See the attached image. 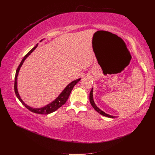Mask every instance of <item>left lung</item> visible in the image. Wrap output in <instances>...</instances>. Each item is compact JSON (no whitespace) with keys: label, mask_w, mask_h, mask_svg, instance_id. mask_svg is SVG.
<instances>
[{"label":"left lung","mask_w":155,"mask_h":155,"mask_svg":"<svg viewBox=\"0 0 155 155\" xmlns=\"http://www.w3.org/2000/svg\"><path fill=\"white\" fill-rule=\"evenodd\" d=\"M89 99H90V102H91V104L92 105V106L93 107V108L97 111L98 112L99 114H101V115L104 116H105V117H110V118H114L115 117L114 116H110L109 114H107L105 113L104 111H102V110H101L97 106L94 101V97H93V88H92V90L91 91V92H90V95H89Z\"/></svg>","instance_id":"1"}]
</instances>
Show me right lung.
Segmentation results:
<instances>
[{
  "label": "right lung",
  "mask_w": 155,
  "mask_h": 155,
  "mask_svg": "<svg viewBox=\"0 0 155 155\" xmlns=\"http://www.w3.org/2000/svg\"><path fill=\"white\" fill-rule=\"evenodd\" d=\"M43 39H42L41 41V42L42 41ZM38 44H36V45L32 48L31 50L25 55L23 58V59L22 60L20 64L19 65V67L16 70L15 72V81H14V91H15V94L17 96L18 99L19 100V101L22 104V105L24 106H25L28 110H29L30 111L34 112V113H36V114H49L52 113L54 111H56L57 109H59L60 107H61L63 105H64L65 104V102H67V101L68 100V97L70 96V94L71 92V91L73 90V87L74 86L79 82L80 80V78H78L75 80L72 81L71 82H70L69 84H68L67 85V87H65L63 91L61 92V94L56 97L54 101H53V102H51V103L48 104V105H45V106L41 107V108H33L31 107L29 105H28L27 104H26L24 102V101L21 99V97L19 94L18 92V74H19V71L20 70L21 67H22V65L24 63V61L26 60V59L28 58V57L33 52V51L35 50V49L38 47Z\"/></svg>",
  "instance_id": "right-lung-1"
}]
</instances>
